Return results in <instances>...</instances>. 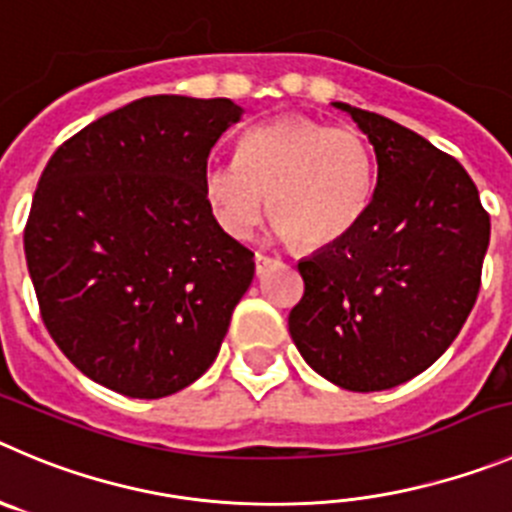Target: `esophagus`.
Returning a JSON list of instances; mask_svg holds the SVG:
<instances>
[{
  "instance_id": "esophagus-1",
  "label": "esophagus",
  "mask_w": 512,
  "mask_h": 512,
  "mask_svg": "<svg viewBox=\"0 0 512 512\" xmlns=\"http://www.w3.org/2000/svg\"><path fill=\"white\" fill-rule=\"evenodd\" d=\"M275 257H267V255H262V252H257L255 255V270H257V275H265L267 272V267H272L275 265Z\"/></svg>"
}]
</instances>
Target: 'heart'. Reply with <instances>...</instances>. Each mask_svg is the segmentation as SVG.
I'll use <instances>...</instances> for the list:
<instances>
[{
  "label": "heart",
  "mask_w": 512,
  "mask_h": 512,
  "mask_svg": "<svg viewBox=\"0 0 512 512\" xmlns=\"http://www.w3.org/2000/svg\"><path fill=\"white\" fill-rule=\"evenodd\" d=\"M374 176V154L358 131L283 116L250 128L237 161L207 166L202 186L219 229L234 240H245L267 209L275 237L323 250L364 219Z\"/></svg>",
  "instance_id": "b5f03b06"
}]
</instances>
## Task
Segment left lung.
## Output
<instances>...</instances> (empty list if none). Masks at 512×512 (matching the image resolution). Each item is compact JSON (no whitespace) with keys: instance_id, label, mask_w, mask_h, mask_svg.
Segmentation results:
<instances>
[{"instance_id":"left-lung-1","label":"left lung","mask_w":512,"mask_h":512,"mask_svg":"<svg viewBox=\"0 0 512 512\" xmlns=\"http://www.w3.org/2000/svg\"><path fill=\"white\" fill-rule=\"evenodd\" d=\"M374 146L376 189L346 240L298 262L288 328L313 371L384 391L437 361L480 293L490 217L460 161L379 113L333 103Z\"/></svg>"}]
</instances>
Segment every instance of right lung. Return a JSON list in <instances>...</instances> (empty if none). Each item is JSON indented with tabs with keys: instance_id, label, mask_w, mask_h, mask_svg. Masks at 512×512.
Segmentation results:
<instances>
[{
	"instance_id": "obj_1",
	"label": "right lung",
	"mask_w": 512,
	"mask_h": 512,
	"mask_svg": "<svg viewBox=\"0 0 512 512\" xmlns=\"http://www.w3.org/2000/svg\"><path fill=\"white\" fill-rule=\"evenodd\" d=\"M242 108L148 95L98 118L47 161L25 227L42 321L100 386L161 399L217 358L252 252L219 229L209 151Z\"/></svg>"
}]
</instances>
